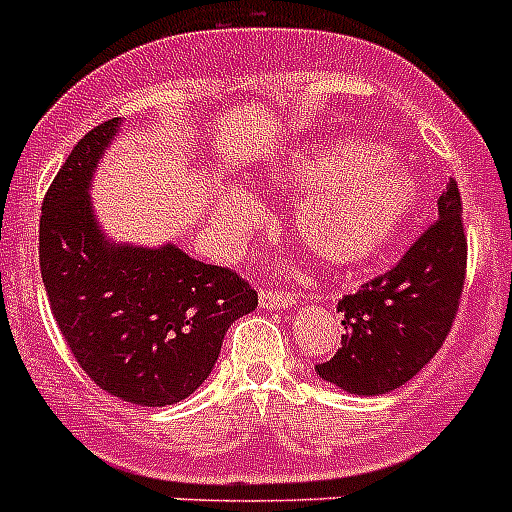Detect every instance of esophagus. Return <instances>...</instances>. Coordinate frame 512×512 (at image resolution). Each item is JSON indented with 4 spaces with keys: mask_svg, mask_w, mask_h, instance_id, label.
<instances>
[{
    "mask_svg": "<svg viewBox=\"0 0 512 512\" xmlns=\"http://www.w3.org/2000/svg\"><path fill=\"white\" fill-rule=\"evenodd\" d=\"M299 302V297L289 292H273V289H263L260 292V307L263 310H289Z\"/></svg>",
    "mask_w": 512,
    "mask_h": 512,
    "instance_id": "34e87169",
    "label": "esophagus"
}]
</instances>
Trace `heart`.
Segmentation results:
<instances>
[{"mask_svg": "<svg viewBox=\"0 0 512 512\" xmlns=\"http://www.w3.org/2000/svg\"><path fill=\"white\" fill-rule=\"evenodd\" d=\"M268 189L297 194L292 231L321 263L357 265L381 255L421 202V181L381 144L326 136L289 149L263 170ZM218 218L242 231L257 218L247 194H223Z\"/></svg>", "mask_w": 512, "mask_h": 512, "instance_id": "heart-1", "label": "heart"}]
</instances>
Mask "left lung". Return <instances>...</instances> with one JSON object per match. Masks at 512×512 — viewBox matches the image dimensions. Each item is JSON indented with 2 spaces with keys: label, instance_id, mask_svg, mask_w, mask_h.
I'll use <instances>...</instances> for the list:
<instances>
[{
  "label": "left lung",
  "instance_id": "obj_1",
  "mask_svg": "<svg viewBox=\"0 0 512 512\" xmlns=\"http://www.w3.org/2000/svg\"><path fill=\"white\" fill-rule=\"evenodd\" d=\"M436 207V223L400 263L339 299L342 347L328 363L315 365L336 389L355 397L400 389L447 339L465 281L463 205L455 181Z\"/></svg>",
  "mask_w": 512,
  "mask_h": 512
}]
</instances>
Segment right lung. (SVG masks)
Returning a JSON list of instances; mask_svg holds the SVG:
<instances>
[{
  "label": "right lung",
  "mask_w": 512,
  "mask_h": 512,
  "mask_svg": "<svg viewBox=\"0 0 512 512\" xmlns=\"http://www.w3.org/2000/svg\"><path fill=\"white\" fill-rule=\"evenodd\" d=\"M118 134L120 118L89 131L54 176L41 205V278L91 381L131 405L165 407L202 386L257 294L234 270L199 263L176 244L136 247L105 234L91 181Z\"/></svg>",
  "instance_id": "1"
}]
</instances>
